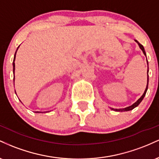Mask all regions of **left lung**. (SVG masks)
I'll use <instances>...</instances> for the list:
<instances>
[{
  "label": "left lung",
  "instance_id": "left-lung-1",
  "mask_svg": "<svg viewBox=\"0 0 159 159\" xmlns=\"http://www.w3.org/2000/svg\"><path fill=\"white\" fill-rule=\"evenodd\" d=\"M135 41L137 42V43H138V45H139L140 48L141 49L142 51H143L144 55L146 56V52H145V50H144V48H143V45L140 44V43H138V42L137 41V40H135ZM146 57H147V56H146ZM147 64H148V62H147ZM148 83H149V75H148V72H147V87H146L145 91H144L143 96H142L141 97H140L139 99H138V101L136 102L135 103H134L132 105H131V106L127 107H125V108H123V109H114V108H111V109H112V110H114V111H131V110H132V109H134V107H136L137 106H138V105H139V104L141 102L142 100L143 99L144 96H145V95H146V93H147V89H148Z\"/></svg>",
  "mask_w": 159,
  "mask_h": 159
}]
</instances>
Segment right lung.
Masks as SVG:
<instances>
[{
	"instance_id": "add662e5",
	"label": "right lung",
	"mask_w": 159,
	"mask_h": 159,
	"mask_svg": "<svg viewBox=\"0 0 159 159\" xmlns=\"http://www.w3.org/2000/svg\"><path fill=\"white\" fill-rule=\"evenodd\" d=\"M18 48H19V47H18ZM18 48H17V50H18ZM17 50H16V52H17ZM16 53H15V57H14L13 63H12V65H13V74H14V71H15V63H14V61H15V59H16ZM14 78H15V76H14L13 80H14Z\"/></svg>"
}]
</instances>
